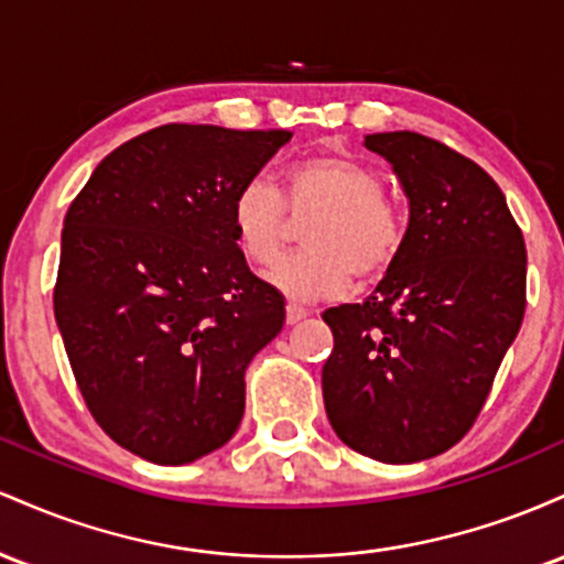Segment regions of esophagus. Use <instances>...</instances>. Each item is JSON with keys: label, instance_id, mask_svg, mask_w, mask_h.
Returning <instances> with one entry per match:
<instances>
[{"label": "esophagus", "instance_id": "obj_1", "mask_svg": "<svg viewBox=\"0 0 564 564\" xmlns=\"http://www.w3.org/2000/svg\"><path fill=\"white\" fill-rule=\"evenodd\" d=\"M308 316V312L303 306H299V303H288V325H299V322H303Z\"/></svg>", "mask_w": 564, "mask_h": 564}]
</instances>
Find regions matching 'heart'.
<instances>
[{
  "label": "heart",
  "mask_w": 564,
  "mask_h": 564,
  "mask_svg": "<svg viewBox=\"0 0 564 564\" xmlns=\"http://www.w3.org/2000/svg\"><path fill=\"white\" fill-rule=\"evenodd\" d=\"M319 207L303 231L306 250L282 258L269 282L295 301L344 293L354 271L362 282L381 276L404 242V218L381 192L370 164L346 154H314L284 167V197L271 181L252 175L231 199V229L245 258L269 265L280 258L288 210Z\"/></svg>",
  "instance_id": "heart-1"
}]
</instances>
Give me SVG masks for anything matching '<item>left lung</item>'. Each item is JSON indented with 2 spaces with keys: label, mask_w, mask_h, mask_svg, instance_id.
Here are the masks:
<instances>
[{
  "label": "left lung",
  "mask_w": 564,
  "mask_h": 564,
  "mask_svg": "<svg viewBox=\"0 0 564 564\" xmlns=\"http://www.w3.org/2000/svg\"><path fill=\"white\" fill-rule=\"evenodd\" d=\"M410 205L400 256L365 303L327 308L322 367L340 442L415 464L464 440L524 316L528 250L503 192L479 164L419 132H376Z\"/></svg>",
  "instance_id": "left-lung-1"
}]
</instances>
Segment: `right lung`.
Listing matches in <instances>:
<instances>
[{"instance_id": "obj_1", "label": "right lung", "mask_w": 564, "mask_h": 564, "mask_svg": "<svg viewBox=\"0 0 564 564\" xmlns=\"http://www.w3.org/2000/svg\"><path fill=\"white\" fill-rule=\"evenodd\" d=\"M288 130L162 124L113 149L63 220L55 322L98 426L151 464L218 451L245 370L284 325L231 229L237 188Z\"/></svg>"}]
</instances>
